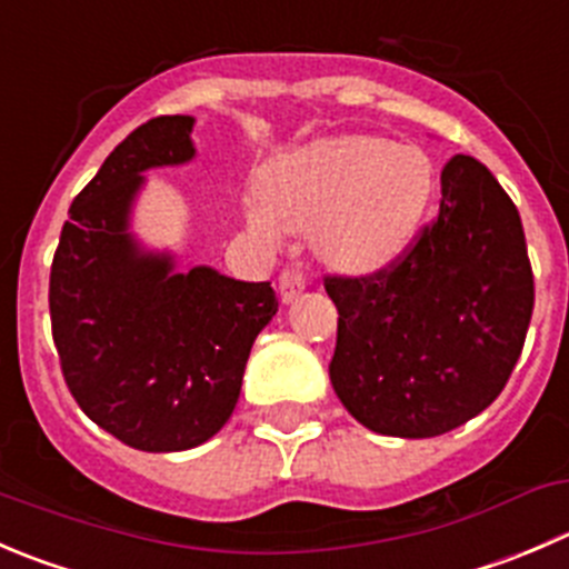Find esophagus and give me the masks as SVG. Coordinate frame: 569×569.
<instances>
[{"mask_svg":"<svg viewBox=\"0 0 569 569\" xmlns=\"http://www.w3.org/2000/svg\"><path fill=\"white\" fill-rule=\"evenodd\" d=\"M278 291H280V300L289 306V302H295L297 297L306 291V278H302L297 269H283V272H280V278H278Z\"/></svg>","mask_w":569,"mask_h":569,"instance_id":"34e87169","label":"esophagus"}]
</instances>
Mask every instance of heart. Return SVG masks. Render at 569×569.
I'll return each mask as SVG.
<instances>
[{
	"instance_id": "obj_1",
	"label": "heart",
	"mask_w": 569,
	"mask_h": 569,
	"mask_svg": "<svg viewBox=\"0 0 569 569\" xmlns=\"http://www.w3.org/2000/svg\"><path fill=\"white\" fill-rule=\"evenodd\" d=\"M437 189L431 158L386 138L333 136L272 158L244 202L247 228L267 244L286 230H313L319 258L347 274L400 261Z\"/></svg>"
}]
</instances>
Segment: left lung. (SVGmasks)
Listing matches in <instances>:
<instances>
[{"instance_id":"left-lung-1","label":"left lung","mask_w":569,"mask_h":569,"mask_svg":"<svg viewBox=\"0 0 569 569\" xmlns=\"http://www.w3.org/2000/svg\"><path fill=\"white\" fill-rule=\"evenodd\" d=\"M339 311L330 383L369 431L431 439L503 391L533 311L520 213L470 156L442 169L439 217L375 278H328Z\"/></svg>"}]
</instances>
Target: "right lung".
Masks as SVG:
<instances>
[{
	"mask_svg": "<svg viewBox=\"0 0 569 569\" xmlns=\"http://www.w3.org/2000/svg\"><path fill=\"white\" fill-rule=\"evenodd\" d=\"M194 116H158L104 158L74 197L49 274L63 378L88 419L147 453H178L222 431L252 341L278 313L269 283L178 256L132 233L144 172L194 161Z\"/></svg>",
	"mask_w": 569,
	"mask_h": 569,
	"instance_id": "obj_1",
	"label": "right lung"
}]
</instances>
